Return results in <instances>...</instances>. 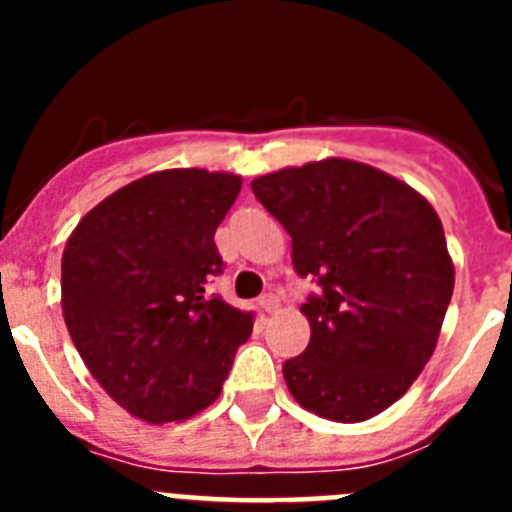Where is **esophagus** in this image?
Returning a JSON list of instances; mask_svg holds the SVG:
<instances>
[{"label": "esophagus", "instance_id": "1", "mask_svg": "<svg viewBox=\"0 0 512 512\" xmlns=\"http://www.w3.org/2000/svg\"><path fill=\"white\" fill-rule=\"evenodd\" d=\"M259 307H261V312H274L279 307V300L274 295H264L259 300Z\"/></svg>", "mask_w": 512, "mask_h": 512}]
</instances>
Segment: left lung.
<instances>
[{
    "label": "left lung",
    "instance_id": "obj_1",
    "mask_svg": "<svg viewBox=\"0 0 512 512\" xmlns=\"http://www.w3.org/2000/svg\"><path fill=\"white\" fill-rule=\"evenodd\" d=\"M292 235V264L320 295L300 307L305 354L282 374L302 408L361 423L400 400L433 356L454 292V261L436 210L395 176L323 158L251 182Z\"/></svg>",
    "mask_w": 512,
    "mask_h": 512
}]
</instances>
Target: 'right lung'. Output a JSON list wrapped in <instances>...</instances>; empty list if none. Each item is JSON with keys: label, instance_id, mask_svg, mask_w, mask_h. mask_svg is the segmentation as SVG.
Instances as JSON below:
<instances>
[{"label": "right lung", "instance_id": "right-lung-1", "mask_svg": "<svg viewBox=\"0 0 512 512\" xmlns=\"http://www.w3.org/2000/svg\"><path fill=\"white\" fill-rule=\"evenodd\" d=\"M241 176L164 169L81 217L61 261V307L102 390L135 418L174 423L220 397L251 312L207 295L223 259L215 230Z\"/></svg>", "mask_w": 512, "mask_h": 512}]
</instances>
